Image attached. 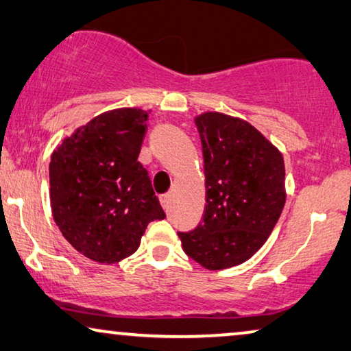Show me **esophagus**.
<instances>
[{
  "instance_id": "esophagus-1",
  "label": "esophagus",
  "mask_w": 351,
  "mask_h": 351,
  "mask_svg": "<svg viewBox=\"0 0 351 351\" xmlns=\"http://www.w3.org/2000/svg\"><path fill=\"white\" fill-rule=\"evenodd\" d=\"M160 205L164 206L165 211L169 210V206H170V194H162L160 195Z\"/></svg>"
}]
</instances>
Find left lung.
Here are the masks:
<instances>
[{
    "mask_svg": "<svg viewBox=\"0 0 351 351\" xmlns=\"http://www.w3.org/2000/svg\"><path fill=\"white\" fill-rule=\"evenodd\" d=\"M205 171L204 221L178 232L182 250L208 270L248 261L283 211L285 160L263 133L221 112L195 117Z\"/></svg>",
    "mask_w": 351,
    "mask_h": 351,
    "instance_id": "1",
    "label": "left lung"
}]
</instances>
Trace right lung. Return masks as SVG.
Masks as SVG:
<instances>
[{"label": "right lung", "instance_id": "obj_1", "mask_svg": "<svg viewBox=\"0 0 351 351\" xmlns=\"http://www.w3.org/2000/svg\"><path fill=\"white\" fill-rule=\"evenodd\" d=\"M147 112L122 108L77 128L49 165L53 221L73 248L100 264L135 253L165 213L140 162Z\"/></svg>", "mask_w": 351, "mask_h": 351}]
</instances>
